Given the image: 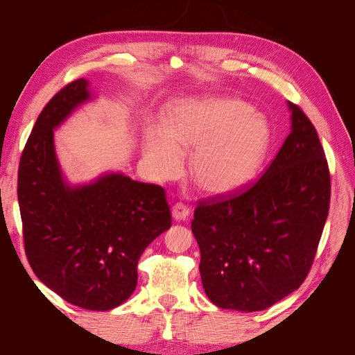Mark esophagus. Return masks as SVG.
I'll list each match as a JSON object with an SVG mask.
<instances>
[{
	"label": "esophagus",
	"mask_w": 355,
	"mask_h": 355,
	"mask_svg": "<svg viewBox=\"0 0 355 355\" xmlns=\"http://www.w3.org/2000/svg\"><path fill=\"white\" fill-rule=\"evenodd\" d=\"M171 214H173V219L180 222V220H187V218L189 216V207H187L185 204L178 202L171 209Z\"/></svg>",
	"instance_id": "1"
}]
</instances>
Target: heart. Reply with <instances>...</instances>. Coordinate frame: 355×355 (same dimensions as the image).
Masks as SVG:
<instances>
[{
	"instance_id": "obj_1",
	"label": "heart",
	"mask_w": 355,
	"mask_h": 355,
	"mask_svg": "<svg viewBox=\"0 0 355 355\" xmlns=\"http://www.w3.org/2000/svg\"><path fill=\"white\" fill-rule=\"evenodd\" d=\"M270 125L245 102L234 98L187 101L171 110L163 133L149 132L146 166L159 179L179 173L182 153H192L189 176L210 196L237 191L261 166Z\"/></svg>"
}]
</instances>
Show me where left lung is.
<instances>
[{"mask_svg":"<svg viewBox=\"0 0 355 355\" xmlns=\"http://www.w3.org/2000/svg\"><path fill=\"white\" fill-rule=\"evenodd\" d=\"M292 132L250 187L200 201L191 228L204 292L223 309L262 311L295 292L313 266L330 206L315 127L297 105Z\"/></svg>","mask_w":355,"mask_h":355,"instance_id":"1","label":"left lung"}]
</instances>
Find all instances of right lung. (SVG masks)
Wrapping results in <instances>:
<instances>
[{
	"label": "right lung",
	"mask_w": 355,
	"mask_h": 355,
	"mask_svg": "<svg viewBox=\"0 0 355 355\" xmlns=\"http://www.w3.org/2000/svg\"><path fill=\"white\" fill-rule=\"evenodd\" d=\"M89 99L80 78L41 111L20 157L17 200L32 271L67 302L108 311L135 292L139 257L171 214L163 188L123 173L78 187L63 180L53 130Z\"/></svg>",
	"instance_id": "add662e5"
}]
</instances>
